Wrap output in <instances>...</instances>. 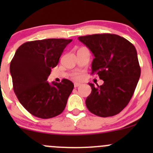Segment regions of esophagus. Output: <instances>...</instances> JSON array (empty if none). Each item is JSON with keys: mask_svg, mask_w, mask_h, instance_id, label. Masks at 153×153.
<instances>
[{"mask_svg": "<svg viewBox=\"0 0 153 153\" xmlns=\"http://www.w3.org/2000/svg\"><path fill=\"white\" fill-rule=\"evenodd\" d=\"M81 85V84H80V83H77V82H75V84H74V86H75V88L78 87V86H80Z\"/></svg>", "mask_w": 153, "mask_h": 153, "instance_id": "obj_1", "label": "esophagus"}]
</instances>
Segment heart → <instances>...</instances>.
<instances>
[{
    "label": "heart",
    "mask_w": 153,
    "mask_h": 153,
    "mask_svg": "<svg viewBox=\"0 0 153 153\" xmlns=\"http://www.w3.org/2000/svg\"><path fill=\"white\" fill-rule=\"evenodd\" d=\"M75 78H78V75H75V77H74Z\"/></svg>",
    "instance_id": "1"
}]
</instances>
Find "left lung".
<instances>
[{
    "instance_id": "left-lung-1",
    "label": "left lung",
    "mask_w": 153,
    "mask_h": 153,
    "mask_svg": "<svg viewBox=\"0 0 153 153\" xmlns=\"http://www.w3.org/2000/svg\"><path fill=\"white\" fill-rule=\"evenodd\" d=\"M78 40L95 56L91 74L104 81L101 86L89 83L92 92L86 99V107L100 117L117 115L129 104L141 75L135 47L115 34H95Z\"/></svg>"
}]
</instances>
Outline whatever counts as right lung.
Instances as JSON below:
<instances>
[{
  "instance_id": "add662e5",
  "label": "right lung",
  "mask_w": 153,
  "mask_h": 153,
  "mask_svg": "<svg viewBox=\"0 0 153 153\" xmlns=\"http://www.w3.org/2000/svg\"><path fill=\"white\" fill-rule=\"evenodd\" d=\"M72 39L49 38L20 46L10 63L13 89L22 106L40 118L60 115L74 88L72 81L49 84L47 78Z\"/></svg>"
}]
</instances>
